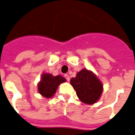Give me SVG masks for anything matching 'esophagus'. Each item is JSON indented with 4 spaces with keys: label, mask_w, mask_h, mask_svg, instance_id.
Segmentation results:
<instances>
[{
    "label": "esophagus",
    "mask_w": 135,
    "mask_h": 135,
    "mask_svg": "<svg viewBox=\"0 0 135 135\" xmlns=\"http://www.w3.org/2000/svg\"><path fill=\"white\" fill-rule=\"evenodd\" d=\"M64 77H65V79H66L67 81L70 80V76L68 75V74H65Z\"/></svg>",
    "instance_id": "34e87169"
}]
</instances>
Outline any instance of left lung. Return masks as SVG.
I'll use <instances>...</instances> for the list:
<instances>
[{
  "label": "left lung",
  "instance_id": "1",
  "mask_svg": "<svg viewBox=\"0 0 135 135\" xmlns=\"http://www.w3.org/2000/svg\"><path fill=\"white\" fill-rule=\"evenodd\" d=\"M75 89L76 95L83 103L92 104L100 98L103 91V86L98 78L91 71L86 69L76 74L75 78L70 81Z\"/></svg>",
  "mask_w": 135,
  "mask_h": 135
}]
</instances>
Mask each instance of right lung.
I'll return each instance as SVG.
<instances>
[{
    "label": "right lung",
    "mask_w": 135,
    "mask_h": 135,
    "mask_svg": "<svg viewBox=\"0 0 135 135\" xmlns=\"http://www.w3.org/2000/svg\"><path fill=\"white\" fill-rule=\"evenodd\" d=\"M66 81L62 76H54L51 74H43L41 80L38 84V92L46 98H51L54 94L60 84Z\"/></svg>",
    "instance_id": "obj_1"
}]
</instances>
